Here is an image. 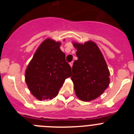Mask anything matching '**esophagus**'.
<instances>
[{"instance_id":"1","label":"esophagus","mask_w":134,"mask_h":134,"mask_svg":"<svg viewBox=\"0 0 134 134\" xmlns=\"http://www.w3.org/2000/svg\"><path fill=\"white\" fill-rule=\"evenodd\" d=\"M70 65L71 67H72V65H73V62H70Z\"/></svg>"}]
</instances>
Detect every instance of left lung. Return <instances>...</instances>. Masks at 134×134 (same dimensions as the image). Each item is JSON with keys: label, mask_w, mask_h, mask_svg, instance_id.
I'll return each instance as SVG.
<instances>
[{"label": "left lung", "mask_w": 134, "mask_h": 134, "mask_svg": "<svg viewBox=\"0 0 134 134\" xmlns=\"http://www.w3.org/2000/svg\"><path fill=\"white\" fill-rule=\"evenodd\" d=\"M78 60L73 63L71 79L78 97L84 101L97 98L109 85V71L102 53L93 41L74 43Z\"/></svg>", "instance_id": "8db88e82"}]
</instances>
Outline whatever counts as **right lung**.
Returning <instances> with one entry per match:
<instances>
[{
  "label": "right lung",
  "mask_w": 134,
  "mask_h": 134,
  "mask_svg": "<svg viewBox=\"0 0 134 134\" xmlns=\"http://www.w3.org/2000/svg\"><path fill=\"white\" fill-rule=\"evenodd\" d=\"M60 43L47 39L37 49L25 72V81L31 93L39 100L52 99L65 80L72 74Z\"/></svg>",
  "instance_id": "obj_1"
}]
</instances>
